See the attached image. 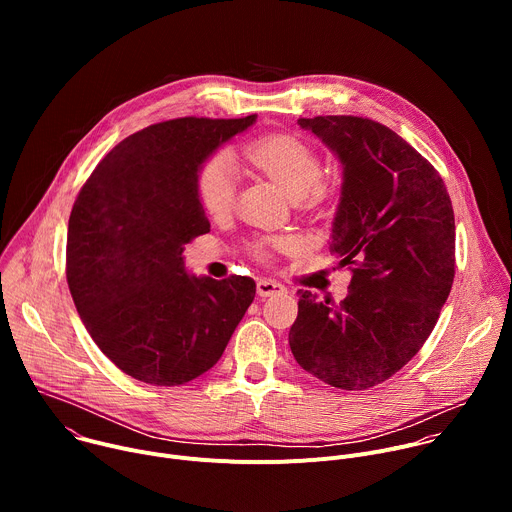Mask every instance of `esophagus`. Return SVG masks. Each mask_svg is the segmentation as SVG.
Segmentation results:
<instances>
[{
  "label": "esophagus",
  "instance_id": "esophagus-1",
  "mask_svg": "<svg viewBox=\"0 0 512 512\" xmlns=\"http://www.w3.org/2000/svg\"><path fill=\"white\" fill-rule=\"evenodd\" d=\"M281 291H283V285L273 281V279H259L257 281V294L261 298H269L273 294H281Z\"/></svg>",
  "mask_w": 512,
  "mask_h": 512
}]
</instances>
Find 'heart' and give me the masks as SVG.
Instances as JSON below:
<instances>
[{"mask_svg": "<svg viewBox=\"0 0 512 512\" xmlns=\"http://www.w3.org/2000/svg\"><path fill=\"white\" fill-rule=\"evenodd\" d=\"M247 162L273 180L298 204L318 202L326 194L322 160L310 143L296 135L273 133L251 141L245 150ZM196 192L200 206L210 216L231 210L237 192V174L225 156H214L198 172ZM257 253L267 251V243L255 245Z\"/></svg>", "mask_w": 512, "mask_h": 512, "instance_id": "1", "label": "heart"}]
</instances>
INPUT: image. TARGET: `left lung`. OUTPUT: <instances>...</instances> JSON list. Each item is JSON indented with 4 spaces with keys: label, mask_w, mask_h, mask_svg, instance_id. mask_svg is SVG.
<instances>
[{
    "label": "left lung",
    "mask_w": 512,
    "mask_h": 512,
    "mask_svg": "<svg viewBox=\"0 0 512 512\" xmlns=\"http://www.w3.org/2000/svg\"><path fill=\"white\" fill-rule=\"evenodd\" d=\"M298 125L342 164L330 251L352 279L338 306L298 291L289 348L316 379L362 391L405 367L440 318L456 265L452 200L433 166L373 119L326 115Z\"/></svg>",
    "instance_id": "obj_1"
}]
</instances>
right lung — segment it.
Here are the masks:
<instances>
[{
	"mask_svg": "<svg viewBox=\"0 0 512 512\" xmlns=\"http://www.w3.org/2000/svg\"><path fill=\"white\" fill-rule=\"evenodd\" d=\"M243 119L182 117L145 127L99 162L68 218L66 279L95 344L143 383L184 385L223 356L255 281L190 275L184 245L210 231L196 180Z\"/></svg>",
	"mask_w": 512,
	"mask_h": 512,
	"instance_id": "right-lung-1",
	"label": "right lung"
}]
</instances>
